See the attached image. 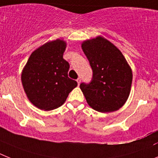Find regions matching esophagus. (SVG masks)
<instances>
[{
	"instance_id": "obj_1",
	"label": "esophagus",
	"mask_w": 158,
	"mask_h": 158,
	"mask_svg": "<svg viewBox=\"0 0 158 158\" xmlns=\"http://www.w3.org/2000/svg\"><path fill=\"white\" fill-rule=\"evenodd\" d=\"M76 81H77V83H78V85H79V84H80V82H81V79H80V78H79V79H76Z\"/></svg>"
}]
</instances>
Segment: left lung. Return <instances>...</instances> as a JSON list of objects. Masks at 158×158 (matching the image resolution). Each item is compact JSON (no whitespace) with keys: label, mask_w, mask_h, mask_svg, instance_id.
<instances>
[{"label":"left lung","mask_w":158,"mask_h":158,"mask_svg":"<svg viewBox=\"0 0 158 158\" xmlns=\"http://www.w3.org/2000/svg\"><path fill=\"white\" fill-rule=\"evenodd\" d=\"M82 49L93 76L80 89L92 109L101 113L113 112L123 106L130 94L132 72L127 60L113 44L102 37L82 42Z\"/></svg>","instance_id":"obj_1"}]
</instances>
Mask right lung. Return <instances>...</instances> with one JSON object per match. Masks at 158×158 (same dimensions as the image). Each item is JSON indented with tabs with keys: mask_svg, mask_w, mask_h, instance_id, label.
<instances>
[{
	"mask_svg": "<svg viewBox=\"0 0 158 158\" xmlns=\"http://www.w3.org/2000/svg\"><path fill=\"white\" fill-rule=\"evenodd\" d=\"M66 43L56 39L31 53L21 76L25 93L38 109L52 110L66 101L77 82L68 76L70 65L63 58Z\"/></svg>",
	"mask_w": 158,
	"mask_h": 158,
	"instance_id": "1",
	"label": "right lung"
}]
</instances>
